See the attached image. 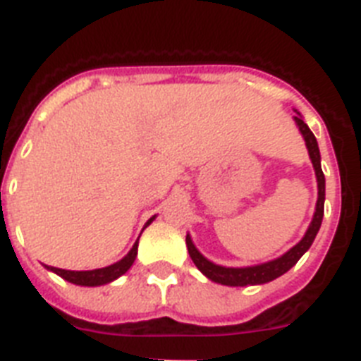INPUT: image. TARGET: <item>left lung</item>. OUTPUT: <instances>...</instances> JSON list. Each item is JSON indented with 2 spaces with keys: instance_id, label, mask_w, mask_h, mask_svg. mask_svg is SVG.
<instances>
[{
  "instance_id": "8db88e82",
  "label": "left lung",
  "mask_w": 361,
  "mask_h": 361,
  "mask_svg": "<svg viewBox=\"0 0 361 361\" xmlns=\"http://www.w3.org/2000/svg\"><path fill=\"white\" fill-rule=\"evenodd\" d=\"M295 123L298 126V130L304 135L305 146H307L309 157H311L312 168H314V173H317V183H318V200H317V209H314V216H312L311 224H309L307 231H305L304 238L291 247L288 253H283L282 257L271 260L266 264H258V266H250V267H224L216 266V264L209 262L208 258L202 257L199 253V250L195 247V244L191 242L190 235H186V245L188 253H190L191 260L199 267V271L202 275L208 276L209 280L216 283H222V286H233V288H238V286H257V283H266L271 280L279 279L283 273H288L296 262H298L302 255L311 247L312 240L317 237L318 229L322 226V219H324V200H325V177L324 171H322L320 166V149H318L317 137L312 135V132L309 130L307 124L304 123V119L298 116H295Z\"/></svg>"
}]
</instances>
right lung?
<instances>
[{
	"mask_svg": "<svg viewBox=\"0 0 361 361\" xmlns=\"http://www.w3.org/2000/svg\"><path fill=\"white\" fill-rule=\"evenodd\" d=\"M155 216L146 222V226L152 224V220ZM145 226V228H146ZM137 245H139V238L137 242L133 244V247L130 250V253L119 260V262L111 264L108 267H101V269H92V271H66V269H59V267H52V266H47V269L54 271L56 275H59L61 279H65L66 282H72L75 286H88V288H94V286H103V283H110L114 282L116 279H119L121 275H124L126 271L132 267L133 260L137 257Z\"/></svg>",
	"mask_w": 361,
	"mask_h": 361,
	"instance_id": "obj_1",
	"label": "right lung"
}]
</instances>
